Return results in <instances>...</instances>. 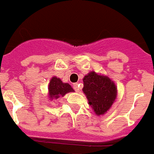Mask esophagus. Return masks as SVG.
Returning <instances> with one entry per match:
<instances>
[{"label":"esophagus","instance_id":"1","mask_svg":"<svg viewBox=\"0 0 154 154\" xmlns=\"http://www.w3.org/2000/svg\"><path fill=\"white\" fill-rule=\"evenodd\" d=\"M73 86H74V89H75L76 92H79V84L78 83H75L74 85H73Z\"/></svg>","mask_w":154,"mask_h":154}]
</instances>
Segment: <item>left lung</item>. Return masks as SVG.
<instances>
[{
  "label": "left lung",
  "mask_w": 154,
  "mask_h": 154,
  "mask_svg": "<svg viewBox=\"0 0 154 154\" xmlns=\"http://www.w3.org/2000/svg\"><path fill=\"white\" fill-rule=\"evenodd\" d=\"M83 91L95 114L101 115L109 109L116 99V86L109 78L90 72L83 79Z\"/></svg>",
  "instance_id": "8db88e82"
}]
</instances>
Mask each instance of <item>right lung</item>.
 I'll return each instance as SVG.
<instances>
[{"label":"right lung","mask_w":154,"mask_h":154,"mask_svg":"<svg viewBox=\"0 0 154 154\" xmlns=\"http://www.w3.org/2000/svg\"><path fill=\"white\" fill-rule=\"evenodd\" d=\"M72 91H74V89H72L71 86L67 83H63L59 78L53 77L51 79L49 85V94L51 100L64 96L65 94Z\"/></svg>","instance_id":"right-lung-1"}]
</instances>
